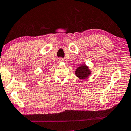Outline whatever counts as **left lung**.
<instances>
[{
  "mask_svg": "<svg viewBox=\"0 0 131 131\" xmlns=\"http://www.w3.org/2000/svg\"><path fill=\"white\" fill-rule=\"evenodd\" d=\"M75 75L80 79H86L91 74V71L85 64H82L75 71Z\"/></svg>",
  "mask_w": 131,
  "mask_h": 131,
  "instance_id": "left-lung-1",
  "label": "left lung"
}]
</instances>
